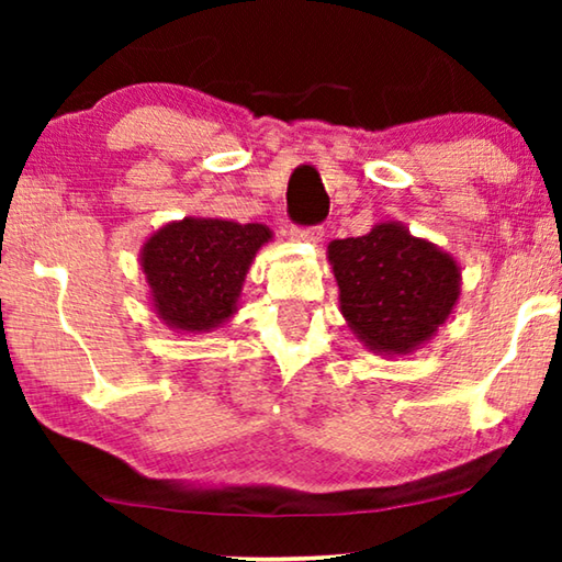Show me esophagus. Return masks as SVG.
Listing matches in <instances>:
<instances>
[{
    "label": "esophagus",
    "instance_id": "esophagus-1",
    "mask_svg": "<svg viewBox=\"0 0 562 562\" xmlns=\"http://www.w3.org/2000/svg\"><path fill=\"white\" fill-rule=\"evenodd\" d=\"M291 237H294V240L317 245V243H322V237H325V229L322 227H294L291 229Z\"/></svg>",
    "mask_w": 562,
    "mask_h": 562
}]
</instances>
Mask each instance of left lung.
I'll return each instance as SVG.
<instances>
[{
  "instance_id": "obj_1",
  "label": "left lung",
  "mask_w": 562,
  "mask_h": 562,
  "mask_svg": "<svg viewBox=\"0 0 562 562\" xmlns=\"http://www.w3.org/2000/svg\"><path fill=\"white\" fill-rule=\"evenodd\" d=\"M350 333L375 356H409L432 340L460 299L458 260L402 222L327 245Z\"/></svg>"
}]
</instances>
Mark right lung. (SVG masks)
<instances>
[{"label":"right lung","mask_w":562,"mask_h":562,"mask_svg":"<svg viewBox=\"0 0 562 562\" xmlns=\"http://www.w3.org/2000/svg\"><path fill=\"white\" fill-rule=\"evenodd\" d=\"M273 240L260 222L183 217L145 237L140 271L156 317L181 335L212 333L235 317L256 252Z\"/></svg>","instance_id":"1"}]
</instances>
